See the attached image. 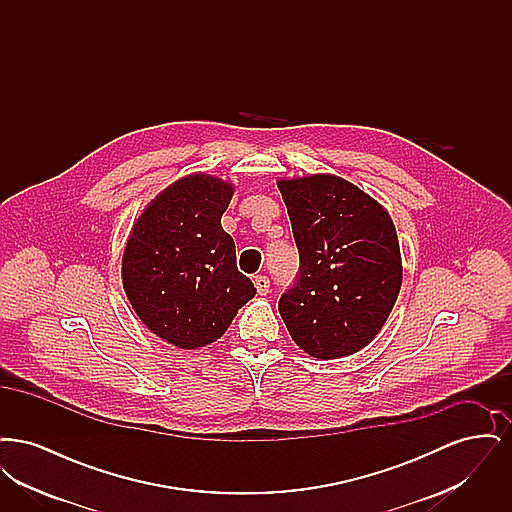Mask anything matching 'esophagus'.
Masks as SVG:
<instances>
[{"label":"esophagus","mask_w":512,"mask_h":512,"mask_svg":"<svg viewBox=\"0 0 512 512\" xmlns=\"http://www.w3.org/2000/svg\"><path fill=\"white\" fill-rule=\"evenodd\" d=\"M253 282H255V288H257L259 295H267L268 290H270V280L267 276H255Z\"/></svg>","instance_id":"1"}]
</instances>
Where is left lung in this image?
<instances>
[{"label":"left lung","mask_w":512,"mask_h":512,"mask_svg":"<svg viewBox=\"0 0 512 512\" xmlns=\"http://www.w3.org/2000/svg\"><path fill=\"white\" fill-rule=\"evenodd\" d=\"M299 272L278 311L317 359L353 355L374 340L401 290L403 267L388 211L332 174L280 180Z\"/></svg>","instance_id":"left-lung-1"}]
</instances>
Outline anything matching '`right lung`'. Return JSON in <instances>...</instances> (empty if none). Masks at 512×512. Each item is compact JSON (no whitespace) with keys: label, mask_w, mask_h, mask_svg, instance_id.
Segmentation results:
<instances>
[{"label":"right lung","mask_w":512,"mask_h":512,"mask_svg":"<svg viewBox=\"0 0 512 512\" xmlns=\"http://www.w3.org/2000/svg\"><path fill=\"white\" fill-rule=\"evenodd\" d=\"M232 194L220 178L190 174L157 195L130 232L124 292L147 328L176 347L219 340L257 293L220 226Z\"/></svg>","instance_id":"obj_1"}]
</instances>
